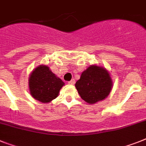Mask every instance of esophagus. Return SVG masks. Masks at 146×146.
Returning a JSON list of instances; mask_svg holds the SVG:
<instances>
[{
  "instance_id": "34e87169",
  "label": "esophagus",
  "mask_w": 146,
  "mask_h": 146,
  "mask_svg": "<svg viewBox=\"0 0 146 146\" xmlns=\"http://www.w3.org/2000/svg\"><path fill=\"white\" fill-rule=\"evenodd\" d=\"M68 83H69L70 84H75V79H72V80L70 81V82Z\"/></svg>"
}]
</instances>
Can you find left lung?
<instances>
[{
	"label": "left lung",
	"instance_id": "8db88e82",
	"mask_svg": "<svg viewBox=\"0 0 146 146\" xmlns=\"http://www.w3.org/2000/svg\"><path fill=\"white\" fill-rule=\"evenodd\" d=\"M112 85V79L107 70L96 65H90L83 71L75 84L81 98L89 104L105 100Z\"/></svg>",
	"mask_w": 146,
	"mask_h": 146
}]
</instances>
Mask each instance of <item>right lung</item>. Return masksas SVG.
<instances>
[{
  "mask_svg": "<svg viewBox=\"0 0 146 146\" xmlns=\"http://www.w3.org/2000/svg\"><path fill=\"white\" fill-rule=\"evenodd\" d=\"M64 83L56 76L49 67L39 65L33 70L29 77V92L38 101L47 103L58 96Z\"/></svg>",
  "mask_w": 146,
  "mask_h": 146,
  "instance_id": "right-lung-1",
  "label": "right lung"
}]
</instances>
